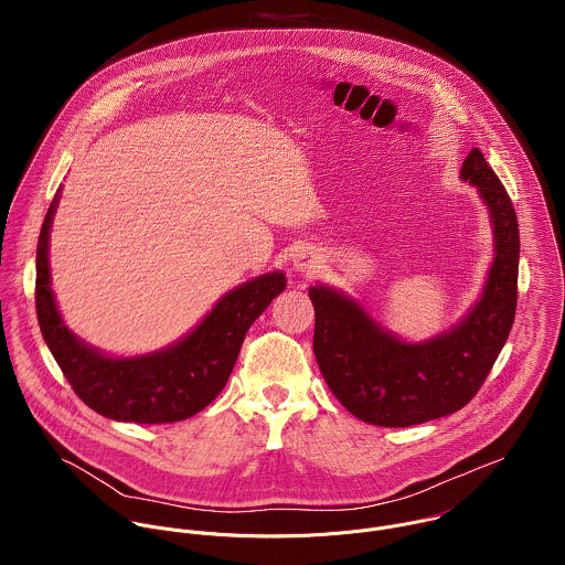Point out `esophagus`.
I'll return each mask as SVG.
<instances>
[{
	"label": "esophagus",
	"mask_w": 565,
	"mask_h": 565,
	"mask_svg": "<svg viewBox=\"0 0 565 565\" xmlns=\"http://www.w3.org/2000/svg\"><path fill=\"white\" fill-rule=\"evenodd\" d=\"M294 267L302 274H316L322 265H320V254L313 247H300L294 254Z\"/></svg>",
	"instance_id": "34e87169"
}]
</instances>
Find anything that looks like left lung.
<instances>
[{
  "label": "left lung",
  "mask_w": 565,
  "mask_h": 565,
  "mask_svg": "<svg viewBox=\"0 0 565 565\" xmlns=\"http://www.w3.org/2000/svg\"><path fill=\"white\" fill-rule=\"evenodd\" d=\"M461 178L479 186L491 213L495 256L470 316L426 343H404L345 296L311 287L313 352L323 381L354 417L404 428L450 415L470 403L491 372L515 320L520 231L500 178L475 148Z\"/></svg>",
  "instance_id": "left-lung-1"
}]
</instances>
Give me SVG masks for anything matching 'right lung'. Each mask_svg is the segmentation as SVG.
Masks as SVG:
<instances>
[{
	"mask_svg": "<svg viewBox=\"0 0 565 565\" xmlns=\"http://www.w3.org/2000/svg\"><path fill=\"white\" fill-rule=\"evenodd\" d=\"M58 198L47 209L36 245V318L47 348L82 403L104 417L135 424L186 419L226 387L247 328L285 289L280 271L226 294L175 345L135 359H113L84 345L61 320L50 289L47 239Z\"/></svg>",
	"mask_w": 565,
	"mask_h": 565,
	"instance_id": "1",
	"label": "right lung"
}]
</instances>
